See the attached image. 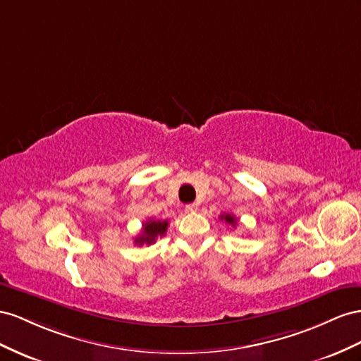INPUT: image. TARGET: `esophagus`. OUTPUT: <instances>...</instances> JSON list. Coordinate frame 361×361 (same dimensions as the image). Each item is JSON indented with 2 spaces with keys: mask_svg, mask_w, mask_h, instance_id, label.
I'll return each instance as SVG.
<instances>
[{
  "mask_svg": "<svg viewBox=\"0 0 361 361\" xmlns=\"http://www.w3.org/2000/svg\"><path fill=\"white\" fill-rule=\"evenodd\" d=\"M197 210H198V204L197 202H192V204L186 205V212L188 213H195Z\"/></svg>",
  "mask_w": 361,
  "mask_h": 361,
  "instance_id": "esophagus-1",
  "label": "esophagus"
}]
</instances>
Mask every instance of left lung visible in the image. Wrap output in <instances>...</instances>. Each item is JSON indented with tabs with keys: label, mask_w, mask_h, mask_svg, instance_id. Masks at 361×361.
Instances as JSON below:
<instances>
[{
	"label": "left lung",
	"mask_w": 361,
	"mask_h": 361,
	"mask_svg": "<svg viewBox=\"0 0 361 361\" xmlns=\"http://www.w3.org/2000/svg\"><path fill=\"white\" fill-rule=\"evenodd\" d=\"M221 221H225L226 224H230L231 226L238 225V219H235L233 214H221Z\"/></svg>",
	"instance_id": "obj_1"
}]
</instances>
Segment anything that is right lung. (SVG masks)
<instances>
[{"label":"right lung","instance_id":"1","mask_svg":"<svg viewBox=\"0 0 361 361\" xmlns=\"http://www.w3.org/2000/svg\"><path fill=\"white\" fill-rule=\"evenodd\" d=\"M168 221H156L148 219L143 224L142 234L135 239L136 245H152L157 238H163L164 233L168 230Z\"/></svg>","mask_w":361,"mask_h":361}]
</instances>
